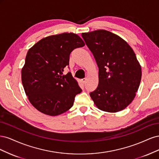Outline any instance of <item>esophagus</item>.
Instances as JSON below:
<instances>
[{"label":"esophagus","mask_w":159,"mask_h":159,"mask_svg":"<svg viewBox=\"0 0 159 159\" xmlns=\"http://www.w3.org/2000/svg\"><path fill=\"white\" fill-rule=\"evenodd\" d=\"M86 81H87V79H86V78H84V79L81 80V82H82L84 84H85L86 83Z\"/></svg>","instance_id":"obj_1"}]
</instances>
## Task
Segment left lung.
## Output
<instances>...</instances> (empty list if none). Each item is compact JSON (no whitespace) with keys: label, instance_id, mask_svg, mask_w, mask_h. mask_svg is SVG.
<instances>
[{"label":"left lung","instance_id":"obj_1","mask_svg":"<svg viewBox=\"0 0 159 159\" xmlns=\"http://www.w3.org/2000/svg\"><path fill=\"white\" fill-rule=\"evenodd\" d=\"M99 68L98 88L89 93L96 106L115 113L135 97L141 68L133 49L121 37L105 30L81 34Z\"/></svg>","mask_w":159,"mask_h":159}]
</instances>
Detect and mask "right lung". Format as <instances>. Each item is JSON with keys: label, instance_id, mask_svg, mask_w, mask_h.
<instances>
[{"label": "right lung", "instance_id": "add662e5", "mask_svg": "<svg viewBox=\"0 0 159 159\" xmlns=\"http://www.w3.org/2000/svg\"><path fill=\"white\" fill-rule=\"evenodd\" d=\"M84 46L78 35L62 33L42 38L28 51L22 82L30 102L41 113L56 116L73 106L82 90L70 72L63 71L71 52Z\"/></svg>", "mask_w": 159, "mask_h": 159}]
</instances>
